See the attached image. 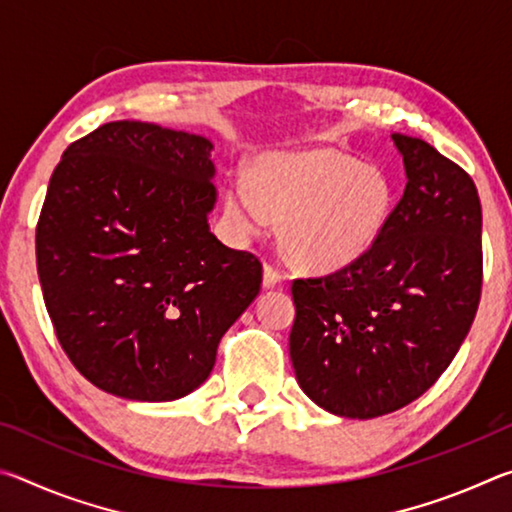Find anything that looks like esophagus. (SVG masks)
Returning a JSON list of instances; mask_svg holds the SVG:
<instances>
[{"instance_id":"esophagus-1","label":"esophagus","mask_w":512,"mask_h":512,"mask_svg":"<svg viewBox=\"0 0 512 512\" xmlns=\"http://www.w3.org/2000/svg\"><path fill=\"white\" fill-rule=\"evenodd\" d=\"M282 280H284V275H282L280 271H277L275 266H271V264H264V289H275V287H280Z\"/></svg>"}]
</instances>
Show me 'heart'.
Masks as SVG:
<instances>
[{
	"instance_id": "obj_1",
	"label": "heart",
	"mask_w": 512,
	"mask_h": 512,
	"mask_svg": "<svg viewBox=\"0 0 512 512\" xmlns=\"http://www.w3.org/2000/svg\"><path fill=\"white\" fill-rule=\"evenodd\" d=\"M395 185L377 164L336 149L268 153L250 169V189L232 180L225 212L244 235L280 221V244L309 273H336L379 244L395 210Z\"/></svg>"
}]
</instances>
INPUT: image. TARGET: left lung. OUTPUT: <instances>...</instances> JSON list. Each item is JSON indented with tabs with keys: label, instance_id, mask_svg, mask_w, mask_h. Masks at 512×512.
<instances>
[{
	"label": "left lung",
	"instance_id": "left-lung-1",
	"mask_svg": "<svg viewBox=\"0 0 512 512\" xmlns=\"http://www.w3.org/2000/svg\"><path fill=\"white\" fill-rule=\"evenodd\" d=\"M391 137L406 187L379 244L350 268L291 287L296 379L339 418H379L429 391L481 298V201L472 178L424 140Z\"/></svg>",
	"mask_w": 512,
	"mask_h": 512
}]
</instances>
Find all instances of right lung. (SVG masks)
<instances>
[{
	"label": "right lung",
	"instance_id": "add662e5",
	"mask_svg": "<svg viewBox=\"0 0 512 512\" xmlns=\"http://www.w3.org/2000/svg\"><path fill=\"white\" fill-rule=\"evenodd\" d=\"M212 142L110 121L67 146L36 230L42 296L81 375L133 402L210 377L221 336L257 298L262 264L223 246Z\"/></svg>",
	"mask_w": 512,
	"mask_h": 512
}]
</instances>
